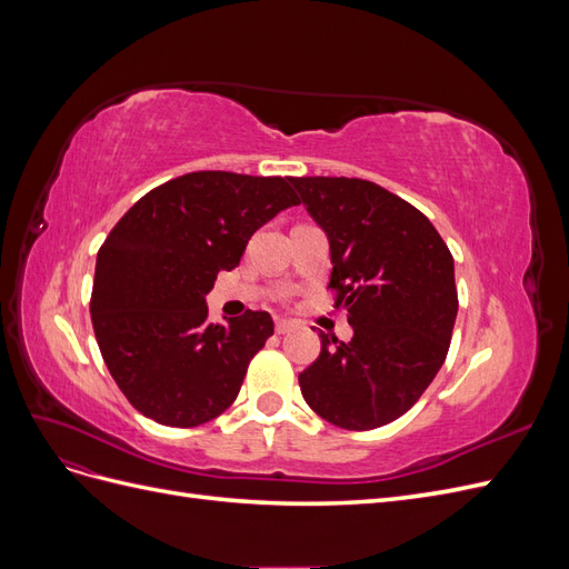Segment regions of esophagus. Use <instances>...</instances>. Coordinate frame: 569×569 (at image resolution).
<instances>
[{
    "mask_svg": "<svg viewBox=\"0 0 569 569\" xmlns=\"http://www.w3.org/2000/svg\"><path fill=\"white\" fill-rule=\"evenodd\" d=\"M289 330H295V322H291V320H278V322H274V332H278V335H287Z\"/></svg>",
    "mask_w": 569,
    "mask_h": 569,
    "instance_id": "1",
    "label": "esophagus"
}]
</instances>
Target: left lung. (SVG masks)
I'll return each mask as SVG.
<instances>
[{"instance_id":"obj_1","label":"left lung","mask_w":569,"mask_h":569,"mask_svg":"<svg viewBox=\"0 0 569 569\" xmlns=\"http://www.w3.org/2000/svg\"><path fill=\"white\" fill-rule=\"evenodd\" d=\"M330 239L335 306L351 341L320 332V356L299 375L306 403L353 432L416 406L451 347L458 313L453 256L416 206L358 178H289Z\"/></svg>"}]
</instances>
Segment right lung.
<instances>
[{"mask_svg": "<svg viewBox=\"0 0 569 569\" xmlns=\"http://www.w3.org/2000/svg\"><path fill=\"white\" fill-rule=\"evenodd\" d=\"M299 197L284 178L199 170L151 189L97 253L92 327L126 399L168 427H197L237 399L272 335L266 311L213 325L206 295L251 234Z\"/></svg>", "mask_w": 569, "mask_h": 569, "instance_id": "obj_1", "label": "right lung"}]
</instances>
